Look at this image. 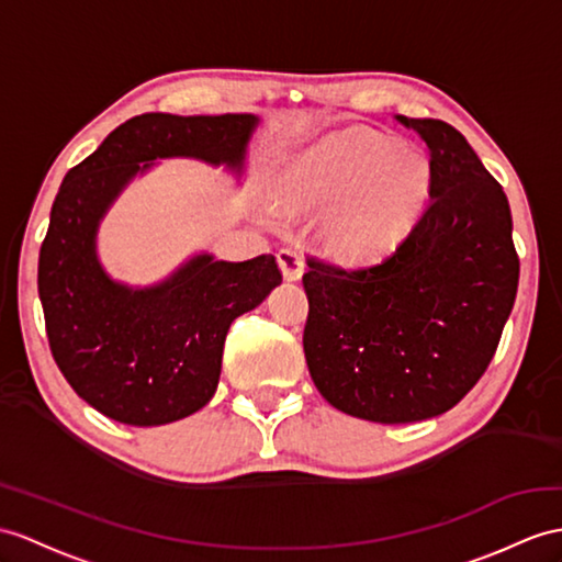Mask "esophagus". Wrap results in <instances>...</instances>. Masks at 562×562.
<instances>
[{"mask_svg": "<svg viewBox=\"0 0 562 562\" xmlns=\"http://www.w3.org/2000/svg\"><path fill=\"white\" fill-rule=\"evenodd\" d=\"M277 262L283 271V279L285 281H297L300 277L305 273V262H303V255L293 248H283L277 252Z\"/></svg>", "mask_w": 562, "mask_h": 562, "instance_id": "34e87169", "label": "esophagus"}]
</instances>
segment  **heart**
Wrapping results in <instances>:
<instances>
[{
  "label": "heart",
  "instance_id": "heart-1",
  "mask_svg": "<svg viewBox=\"0 0 562 562\" xmlns=\"http://www.w3.org/2000/svg\"><path fill=\"white\" fill-rule=\"evenodd\" d=\"M431 195V161L413 143L350 128L297 153L279 181V202L295 214L319 212L314 236L346 262L393 252Z\"/></svg>",
  "mask_w": 562,
  "mask_h": 562
}]
</instances>
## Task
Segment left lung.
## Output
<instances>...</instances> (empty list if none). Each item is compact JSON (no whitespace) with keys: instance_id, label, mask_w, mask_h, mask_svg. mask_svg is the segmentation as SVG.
Returning a JSON list of instances; mask_svg holds the SVG:
<instances>
[{"instance_id":"8db88e82","label":"left lung","mask_w":562,"mask_h":562,"mask_svg":"<svg viewBox=\"0 0 562 562\" xmlns=\"http://www.w3.org/2000/svg\"><path fill=\"white\" fill-rule=\"evenodd\" d=\"M429 147L431 195L376 265L310 259L303 334L314 386L352 417L407 424L458 405L494 358L517 295L510 204L464 135L398 116Z\"/></svg>"}]
</instances>
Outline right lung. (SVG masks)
<instances>
[{"instance_id": "right-lung-1", "label": "right lung", "mask_w": 562, "mask_h": 562, "mask_svg": "<svg viewBox=\"0 0 562 562\" xmlns=\"http://www.w3.org/2000/svg\"><path fill=\"white\" fill-rule=\"evenodd\" d=\"M255 114H143L66 173L40 248L37 291L54 362L109 419L159 427L198 413L222 374L228 326L281 283L273 255L226 262L198 252L153 285L109 277L98 231L135 176L159 159L245 171Z\"/></svg>"}]
</instances>
